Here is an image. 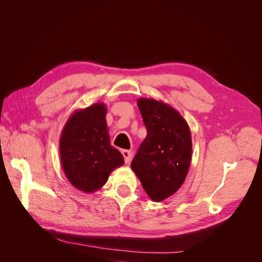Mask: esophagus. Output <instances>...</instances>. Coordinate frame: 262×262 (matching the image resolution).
<instances>
[{"instance_id": "obj_1", "label": "esophagus", "mask_w": 262, "mask_h": 262, "mask_svg": "<svg viewBox=\"0 0 262 262\" xmlns=\"http://www.w3.org/2000/svg\"><path fill=\"white\" fill-rule=\"evenodd\" d=\"M121 153H122V155H123V157H124L125 164H128V163L130 162V160H131V156H132L131 150H129V149H122Z\"/></svg>"}]
</instances>
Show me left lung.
Masks as SVG:
<instances>
[{
	"label": "left lung",
	"mask_w": 262,
	"mask_h": 262,
	"mask_svg": "<svg viewBox=\"0 0 262 262\" xmlns=\"http://www.w3.org/2000/svg\"><path fill=\"white\" fill-rule=\"evenodd\" d=\"M146 126L131 168L155 202L167 199L182 186L191 163V132L177 110L162 100L139 98Z\"/></svg>",
	"instance_id": "8db88e82"
}]
</instances>
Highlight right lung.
I'll return each mask as SVG.
<instances>
[{"mask_svg":"<svg viewBox=\"0 0 262 262\" xmlns=\"http://www.w3.org/2000/svg\"><path fill=\"white\" fill-rule=\"evenodd\" d=\"M104 102L78 109L61 132V164L68 180L80 191L93 193L123 165L122 154L110 144Z\"/></svg>","mask_w":262,"mask_h":262,"instance_id":"add662e5","label":"right lung"}]
</instances>
